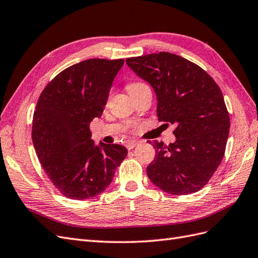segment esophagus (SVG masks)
<instances>
[{
	"mask_svg": "<svg viewBox=\"0 0 258 258\" xmlns=\"http://www.w3.org/2000/svg\"><path fill=\"white\" fill-rule=\"evenodd\" d=\"M137 145H139V142L138 141H130V142H128L127 144H126V147H127V150H132V148L134 147H136Z\"/></svg>",
	"mask_w": 258,
	"mask_h": 258,
	"instance_id": "obj_1",
	"label": "esophagus"
}]
</instances>
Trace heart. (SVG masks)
<instances>
[{
	"label": "heart",
	"mask_w": 258,
	"mask_h": 258,
	"mask_svg": "<svg viewBox=\"0 0 258 258\" xmlns=\"http://www.w3.org/2000/svg\"><path fill=\"white\" fill-rule=\"evenodd\" d=\"M145 87H147V85L143 82H131L127 85V90H128L130 95H132L134 92H136L140 89H142V88H145ZM108 99H110V95H108V97L106 99V103L108 102Z\"/></svg>",
	"instance_id": "1"
}]
</instances>
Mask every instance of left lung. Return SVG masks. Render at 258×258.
Masks as SVG:
<instances>
[{
    "label": "left lung",
    "instance_id": "8db88e82",
    "mask_svg": "<svg viewBox=\"0 0 258 258\" xmlns=\"http://www.w3.org/2000/svg\"><path fill=\"white\" fill-rule=\"evenodd\" d=\"M126 63L154 88L158 120L176 126L174 143L154 141L148 178L171 195L200 190L222 162L229 135L220 87L204 69L171 52L127 58Z\"/></svg>",
    "mask_w": 258,
    "mask_h": 258
}]
</instances>
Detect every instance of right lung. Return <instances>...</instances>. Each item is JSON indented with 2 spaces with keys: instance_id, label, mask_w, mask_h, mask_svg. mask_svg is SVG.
<instances>
[{
  "instance_id": "obj_1",
  "label": "right lung",
  "mask_w": 258,
  "mask_h": 258,
  "mask_svg": "<svg viewBox=\"0 0 258 258\" xmlns=\"http://www.w3.org/2000/svg\"><path fill=\"white\" fill-rule=\"evenodd\" d=\"M123 59H88L67 68L45 86L33 114L32 141L41 165L63 196L85 200L111 184L128 151L96 146L89 124L102 115Z\"/></svg>"
}]
</instances>
